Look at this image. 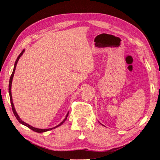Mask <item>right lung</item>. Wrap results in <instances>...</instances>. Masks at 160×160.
Listing matches in <instances>:
<instances>
[{
    "label": "right lung",
    "instance_id": "obj_1",
    "mask_svg": "<svg viewBox=\"0 0 160 160\" xmlns=\"http://www.w3.org/2000/svg\"><path fill=\"white\" fill-rule=\"evenodd\" d=\"M25 52V49H23L22 51V52L20 53V54H19V56H18V57L17 58V59H16V62H15V64H14V67H13V72H12V75H11V77H10V79H9V97H10V102H11V104H12V111H13V114H14V115H15V117L16 118V119L17 120H18V121L20 122V124H23V125H25V126H26V127H28V128H29L30 129H32V131H35V132H46V131H50V130H52V128H57L58 127H59V126H60V125H62L64 122V121H65L66 120H67V117H68V115H69V112H68L67 113V115H66V117H65V118L64 119V120L61 122V123H60L58 125H57L56 127H53V128H45V129H41V128H35V127H32V126H30V125H29L28 124H27L26 122H23L21 119L20 118V117L18 116V115L17 114V113H16V110H15V108H14V105H13V101H12V80H13V75H14V72H15V70H16V64H17V63H18V60H19V58H20V56H21L22 55V53Z\"/></svg>",
    "mask_w": 160,
    "mask_h": 160
}]
</instances>
